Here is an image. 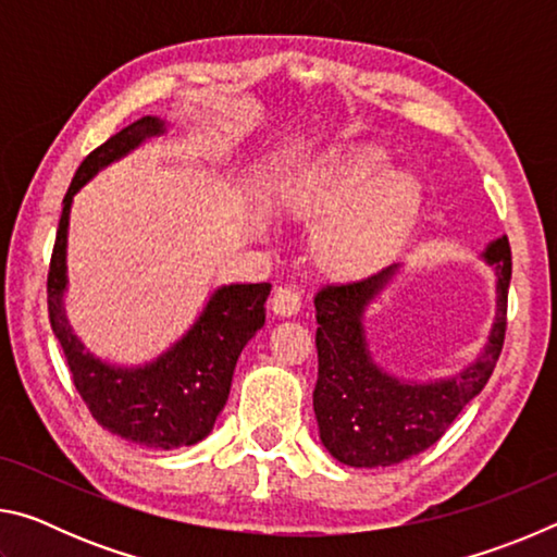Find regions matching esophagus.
<instances>
[{"mask_svg":"<svg viewBox=\"0 0 557 557\" xmlns=\"http://www.w3.org/2000/svg\"><path fill=\"white\" fill-rule=\"evenodd\" d=\"M270 307L280 317H295L301 307V295L295 287H277L270 299Z\"/></svg>","mask_w":557,"mask_h":557,"instance_id":"esophagus-1","label":"esophagus"}]
</instances>
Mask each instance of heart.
I'll return each mask as SVG.
<instances>
[{
	"mask_svg": "<svg viewBox=\"0 0 557 557\" xmlns=\"http://www.w3.org/2000/svg\"><path fill=\"white\" fill-rule=\"evenodd\" d=\"M422 209V186L393 172L379 145H354L324 157L292 196V213L324 223L317 256L338 277L383 268L410 238Z\"/></svg>",
	"mask_w": 557,
	"mask_h": 557,
	"instance_id": "obj_1",
	"label": "heart"
}]
</instances>
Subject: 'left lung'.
<instances>
[{"mask_svg":"<svg viewBox=\"0 0 557 557\" xmlns=\"http://www.w3.org/2000/svg\"><path fill=\"white\" fill-rule=\"evenodd\" d=\"M496 275V317L484 351L447 379L405 381L375 363L366 338V309L398 275V265L361 282L317 292L319 375L314 414L322 445L348 467H391L445 435L465 405L492 379L506 334L511 248L502 235L482 252Z\"/></svg>","mask_w":557,"mask_h":557,"instance_id":"1","label":"left lung"}]
</instances>
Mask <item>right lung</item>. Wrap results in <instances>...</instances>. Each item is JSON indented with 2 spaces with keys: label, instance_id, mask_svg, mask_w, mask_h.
Listing matches in <instances>:
<instances>
[{
  "label": "right lung",
  "instance_id": "add662e5",
  "mask_svg": "<svg viewBox=\"0 0 557 557\" xmlns=\"http://www.w3.org/2000/svg\"><path fill=\"white\" fill-rule=\"evenodd\" d=\"M166 132L162 117L145 115L83 159L63 199L49 268V317L69 361L75 391L98 425L112 435L152 449L191 447L211 435L231 393L238 356L265 324L270 282L221 285L188 332L143 366H115L86 351L69 324L63 295L69 289V221L73 196L102 169Z\"/></svg>",
  "mask_w": 557,
  "mask_h": 557
}]
</instances>
